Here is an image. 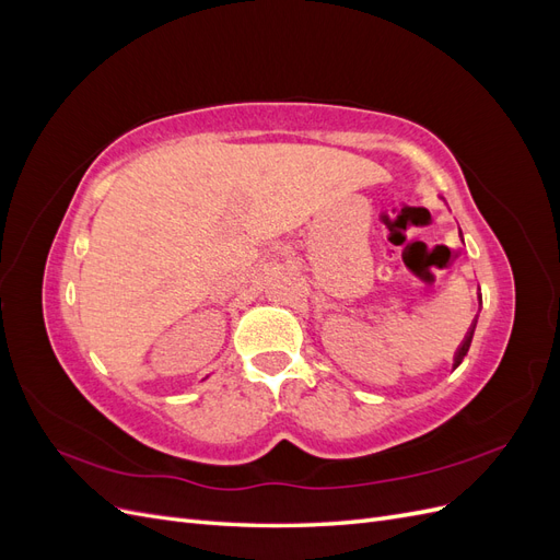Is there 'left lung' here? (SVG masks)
<instances>
[{
	"label": "left lung",
	"mask_w": 560,
	"mask_h": 560,
	"mask_svg": "<svg viewBox=\"0 0 560 560\" xmlns=\"http://www.w3.org/2000/svg\"><path fill=\"white\" fill-rule=\"evenodd\" d=\"M474 327H477V325H474ZM474 327L467 331V336H465L463 346L457 348V352H455V364H453V366H457V364H460V362L465 360V354H467V350H469V343H471V336H474Z\"/></svg>",
	"instance_id": "8db88e82"
}]
</instances>
